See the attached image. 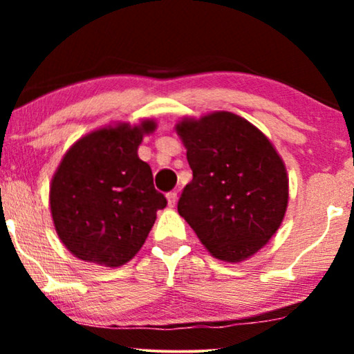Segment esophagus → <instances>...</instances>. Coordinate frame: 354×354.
<instances>
[{
  "label": "esophagus",
  "instance_id": "obj_1",
  "mask_svg": "<svg viewBox=\"0 0 354 354\" xmlns=\"http://www.w3.org/2000/svg\"><path fill=\"white\" fill-rule=\"evenodd\" d=\"M166 200H168V205L173 208V206L176 205V200H178V193H176V191H169V193L166 194Z\"/></svg>",
  "mask_w": 354,
  "mask_h": 354
}]
</instances>
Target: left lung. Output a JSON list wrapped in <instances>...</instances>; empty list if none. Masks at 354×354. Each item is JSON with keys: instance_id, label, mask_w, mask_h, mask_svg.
I'll list each match as a JSON object with an SVG mask.
<instances>
[{"instance_id": "left-lung-1", "label": "left lung", "mask_w": 354, "mask_h": 354, "mask_svg": "<svg viewBox=\"0 0 354 354\" xmlns=\"http://www.w3.org/2000/svg\"><path fill=\"white\" fill-rule=\"evenodd\" d=\"M174 129L193 171L178 213L213 258H251L273 238L286 213L283 158L265 133L230 111L183 118Z\"/></svg>"}]
</instances>
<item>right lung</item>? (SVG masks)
Segmentation results:
<instances>
[{"mask_svg":"<svg viewBox=\"0 0 354 354\" xmlns=\"http://www.w3.org/2000/svg\"><path fill=\"white\" fill-rule=\"evenodd\" d=\"M156 121L116 123L81 136L50 185L53 225L66 250L104 268L123 266L145 245L166 198L138 148Z\"/></svg>","mask_w":354,"mask_h":354,"instance_id":"add662e5","label":"right lung"}]
</instances>
